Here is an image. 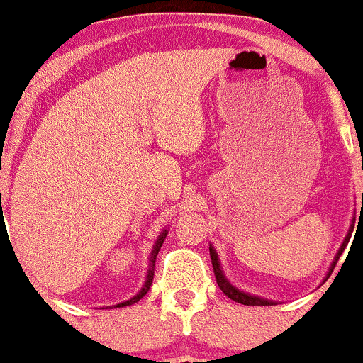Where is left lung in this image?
Listing matches in <instances>:
<instances>
[{
    "label": "left lung",
    "mask_w": 363,
    "mask_h": 363,
    "mask_svg": "<svg viewBox=\"0 0 363 363\" xmlns=\"http://www.w3.org/2000/svg\"><path fill=\"white\" fill-rule=\"evenodd\" d=\"M362 208H363V194H362ZM353 225H354V218H353L352 225H350V230H348V233H346L345 240H342L341 247H339L336 258H334L333 264H330V268H329V272H327L325 279H329V275L333 274V270H334V267H336L339 256L342 255V251H345L346 244L350 242V237H352V232H353ZM209 255H211L213 270H214V275H216L218 286H220V289L223 291L230 299H233V301H235V303H240V305H247V306H272V305H275V301H272V299H263V298H259V296H252V294H249V292H244V291L237 289L235 286H232V284L228 282L227 277H225L223 270H221V264H220V259H218L216 249H214L213 245H209Z\"/></svg>",
    "instance_id": "left-lung-1"
}]
</instances>
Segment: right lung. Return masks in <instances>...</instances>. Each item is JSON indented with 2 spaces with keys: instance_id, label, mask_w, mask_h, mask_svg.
Here are the masks:
<instances>
[{
  "instance_id": "right-lung-1",
  "label": "right lung",
  "mask_w": 363,
  "mask_h": 363,
  "mask_svg": "<svg viewBox=\"0 0 363 363\" xmlns=\"http://www.w3.org/2000/svg\"><path fill=\"white\" fill-rule=\"evenodd\" d=\"M166 235H167V230H162L161 235H159V237H157V240H155L154 247H152V252H150V256H149V270H147V279H145V284H143V287H142V289H140L138 294L133 296V298H131V299H128V301H123V303H119V305H114L112 308H121V306H130V305H135V303H138L140 299H142L143 296H145L147 292H149L150 286H152V279H154L155 258H157L159 251H161L162 242H164Z\"/></svg>"
}]
</instances>
